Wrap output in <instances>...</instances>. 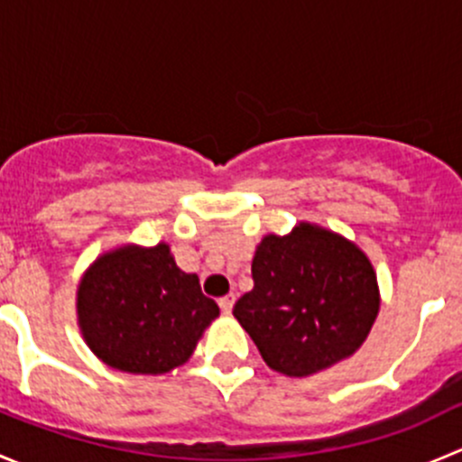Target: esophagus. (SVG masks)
<instances>
[{
  "mask_svg": "<svg viewBox=\"0 0 462 462\" xmlns=\"http://www.w3.org/2000/svg\"><path fill=\"white\" fill-rule=\"evenodd\" d=\"M218 306H221L223 313L230 315V313H232V306H235V295H226V297H221V300H218Z\"/></svg>",
  "mask_w": 462,
  "mask_h": 462,
  "instance_id": "34e87169",
  "label": "esophagus"
}]
</instances>
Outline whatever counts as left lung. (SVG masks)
<instances>
[{
    "label": "left lung",
    "mask_w": 462,
    "mask_h": 462,
    "mask_svg": "<svg viewBox=\"0 0 462 462\" xmlns=\"http://www.w3.org/2000/svg\"><path fill=\"white\" fill-rule=\"evenodd\" d=\"M254 288L235 318L273 371L319 374L365 344L380 310L369 257L342 235L304 223L265 235L253 259Z\"/></svg>",
    "instance_id": "left-lung-1"
}]
</instances>
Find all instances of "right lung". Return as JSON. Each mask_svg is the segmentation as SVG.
Segmentation results:
<instances>
[{"instance_id":"1","label":"right lung","mask_w":462,"mask_h":462,"mask_svg":"<svg viewBox=\"0 0 462 462\" xmlns=\"http://www.w3.org/2000/svg\"><path fill=\"white\" fill-rule=\"evenodd\" d=\"M78 324L106 366L161 375L185 365L218 318L197 274L176 265L170 245H120L100 254L78 286Z\"/></svg>"}]
</instances>
